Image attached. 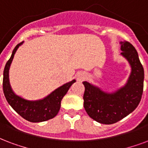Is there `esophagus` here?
I'll list each match as a JSON object with an SVG mask.
<instances>
[{
  "instance_id": "obj_1",
  "label": "esophagus",
  "mask_w": 148,
  "mask_h": 148,
  "mask_svg": "<svg viewBox=\"0 0 148 148\" xmlns=\"http://www.w3.org/2000/svg\"><path fill=\"white\" fill-rule=\"evenodd\" d=\"M86 78V74L83 73H79L76 75V79L78 81H83L84 79Z\"/></svg>"
}]
</instances>
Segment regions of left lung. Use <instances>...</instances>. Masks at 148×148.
<instances>
[{
  "label": "left lung",
  "instance_id": "left-lung-1",
  "mask_svg": "<svg viewBox=\"0 0 148 148\" xmlns=\"http://www.w3.org/2000/svg\"><path fill=\"white\" fill-rule=\"evenodd\" d=\"M121 55L127 60L131 73L125 85L112 93L84 81L83 106L91 119L102 124H113L130 115L138 106L144 89V68L135 47L121 41Z\"/></svg>",
  "mask_w": 148,
  "mask_h": 148
}]
</instances>
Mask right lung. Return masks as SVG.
I'll return each mask as SVG.
<instances>
[{
	"mask_svg": "<svg viewBox=\"0 0 148 148\" xmlns=\"http://www.w3.org/2000/svg\"><path fill=\"white\" fill-rule=\"evenodd\" d=\"M23 43L24 42H22L16 45L12 51V56L5 65L3 74V91L8 104L25 120L31 123L44 122L57 115L61 108V101L63 97L66 94L70 86L75 83V79L59 86L43 99L29 101L18 96L12 90L10 85L9 69L15 52Z\"/></svg>",
	"mask_w": 148,
	"mask_h": 148,
	"instance_id": "obj_1",
	"label": "right lung"
}]
</instances>
